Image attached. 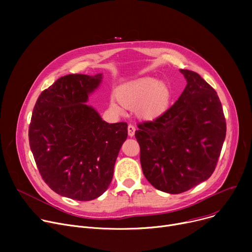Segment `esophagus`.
Wrapping results in <instances>:
<instances>
[{
    "label": "esophagus",
    "mask_w": 252,
    "mask_h": 252,
    "mask_svg": "<svg viewBox=\"0 0 252 252\" xmlns=\"http://www.w3.org/2000/svg\"><path fill=\"white\" fill-rule=\"evenodd\" d=\"M135 131H136V127L133 125H129L127 126V134L129 137H134L135 136Z\"/></svg>",
    "instance_id": "esophagus-1"
}]
</instances>
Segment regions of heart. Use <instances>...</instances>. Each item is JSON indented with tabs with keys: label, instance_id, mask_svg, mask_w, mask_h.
<instances>
[{
	"label": "heart",
	"instance_id": "b5f03b06",
	"mask_svg": "<svg viewBox=\"0 0 252 252\" xmlns=\"http://www.w3.org/2000/svg\"><path fill=\"white\" fill-rule=\"evenodd\" d=\"M116 99L124 107L136 109L138 116L153 121L161 116L168 108L170 91L168 87L153 77H143L122 87L116 93ZM113 111L121 113L122 109L113 100L110 102Z\"/></svg>",
	"mask_w": 252,
	"mask_h": 252
}]
</instances>
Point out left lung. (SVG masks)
<instances>
[{
	"instance_id": "obj_1",
	"label": "left lung",
	"mask_w": 252,
	"mask_h": 252,
	"mask_svg": "<svg viewBox=\"0 0 252 252\" xmlns=\"http://www.w3.org/2000/svg\"><path fill=\"white\" fill-rule=\"evenodd\" d=\"M182 95L161 116L139 124L143 174L157 190L180 194L213 175L226 138V119L217 92L194 71Z\"/></svg>"
}]
</instances>
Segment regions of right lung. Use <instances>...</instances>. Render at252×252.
I'll return each mask as SVG.
<instances>
[{
    "instance_id": "obj_1",
    "label": "right lung",
    "mask_w": 252,
    "mask_h": 252,
    "mask_svg": "<svg viewBox=\"0 0 252 252\" xmlns=\"http://www.w3.org/2000/svg\"><path fill=\"white\" fill-rule=\"evenodd\" d=\"M102 73L64 75L43 91L30 125V146L43 180L57 194L79 201L101 196L111 183L126 123L108 124L87 105Z\"/></svg>"
}]
</instances>
